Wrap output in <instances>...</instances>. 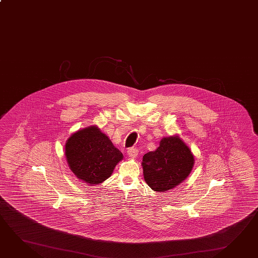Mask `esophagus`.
<instances>
[{
  "label": "esophagus",
  "instance_id": "34e87169",
  "mask_svg": "<svg viewBox=\"0 0 258 258\" xmlns=\"http://www.w3.org/2000/svg\"><path fill=\"white\" fill-rule=\"evenodd\" d=\"M127 155H128V157H130V158H136L137 157V155H138V150H137V148L136 147H131V148H129L128 150H127Z\"/></svg>",
  "mask_w": 258,
  "mask_h": 258
}]
</instances>
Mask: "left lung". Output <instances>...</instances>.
<instances>
[{
	"label": "left lung",
	"mask_w": 258,
	"mask_h": 258,
	"mask_svg": "<svg viewBox=\"0 0 258 258\" xmlns=\"http://www.w3.org/2000/svg\"><path fill=\"white\" fill-rule=\"evenodd\" d=\"M194 161L190 149L179 137H164L155 151L143 157L145 180L153 190L167 191L187 178Z\"/></svg>",
	"instance_id": "1"
}]
</instances>
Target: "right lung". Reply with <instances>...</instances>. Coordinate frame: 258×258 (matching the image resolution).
Masks as SVG:
<instances>
[{"mask_svg": "<svg viewBox=\"0 0 258 258\" xmlns=\"http://www.w3.org/2000/svg\"><path fill=\"white\" fill-rule=\"evenodd\" d=\"M65 155L71 171L91 186L111 177L122 159L121 152L95 125L74 133L67 140Z\"/></svg>", "mask_w": 258, "mask_h": 258, "instance_id": "add662e5", "label": "right lung"}]
</instances>
